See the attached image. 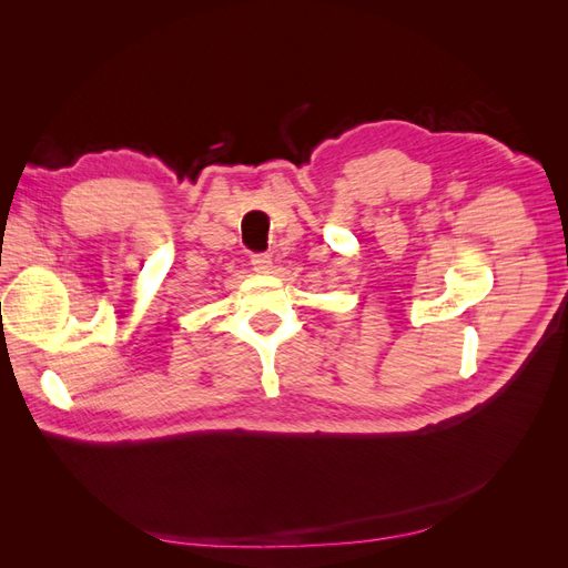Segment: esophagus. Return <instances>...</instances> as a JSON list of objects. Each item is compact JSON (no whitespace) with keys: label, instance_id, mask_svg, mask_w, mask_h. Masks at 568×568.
<instances>
[{"label":"esophagus","instance_id":"esophagus-1","mask_svg":"<svg viewBox=\"0 0 568 568\" xmlns=\"http://www.w3.org/2000/svg\"><path fill=\"white\" fill-rule=\"evenodd\" d=\"M251 265L255 272H270L272 270V257L267 253H253Z\"/></svg>","mask_w":568,"mask_h":568}]
</instances>
